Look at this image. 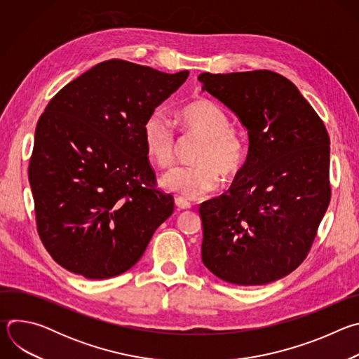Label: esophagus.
<instances>
[{
  "mask_svg": "<svg viewBox=\"0 0 359 359\" xmlns=\"http://www.w3.org/2000/svg\"><path fill=\"white\" fill-rule=\"evenodd\" d=\"M175 203H176V208H177L179 210H187V209L191 208L190 201H187V200L183 198V197H176V198H175Z\"/></svg>",
  "mask_w": 359,
  "mask_h": 359,
  "instance_id": "34e87169",
  "label": "esophagus"
}]
</instances>
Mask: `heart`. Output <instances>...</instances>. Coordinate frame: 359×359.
I'll return each mask as SVG.
<instances>
[{
	"instance_id": "b5f03b06",
	"label": "heart",
	"mask_w": 359,
	"mask_h": 359,
	"mask_svg": "<svg viewBox=\"0 0 359 359\" xmlns=\"http://www.w3.org/2000/svg\"><path fill=\"white\" fill-rule=\"evenodd\" d=\"M179 121L183 129L201 143L193 161L196 165L177 166L163 175L161 184L173 193L197 198L222 184V172L236 175L245 156L241 137L230 129L224 111L208 99H198L182 108ZM142 137L149 161L159 168L173 163L177 150L175 129L165 114L156 111L144 121Z\"/></svg>"
}]
</instances>
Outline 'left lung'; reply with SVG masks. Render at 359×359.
Masks as SVG:
<instances>
[{"label":"left lung","instance_id":"left-lung-1","mask_svg":"<svg viewBox=\"0 0 359 359\" xmlns=\"http://www.w3.org/2000/svg\"><path fill=\"white\" fill-rule=\"evenodd\" d=\"M198 81L236 114L250 143L229 191L200 204L203 264L231 284L273 283L305 260L328 209V132L273 71L204 72Z\"/></svg>","mask_w":359,"mask_h":359}]
</instances>
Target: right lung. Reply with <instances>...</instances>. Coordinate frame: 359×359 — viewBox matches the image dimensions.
<instances>
[{"mask_svg": "<svg viewBox=\"0 0 359 359\" xmlns=\"http://www.w3.org/2000/svg\"><path fill=\"white\" fill-rule=\"evenodd\" d=\"M187 76L109 60L45 108L28 177L41 241L68 271L89 280L128 271L172 216L173 196L156 189L142 129Z\"/></svg>", "mask_w": 359, "mask_h": 359, "instance_id": "1", "label": "right lung"}]
</instances>
